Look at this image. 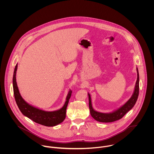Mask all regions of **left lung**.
<instances>
[{
	"label": "left lung",
	"instance_id": "1",
	"mask_svg": "<svg viewBox=\"0 0 154 154\" xmlns=\"http://www.w3.org/2000/svg\"><path fill=\"white\" fill-rule=\"evenodd\" d=\"M137 71V81L135 84L134 89L132 97L129 100L122 106L114 110L112 112L104 113L98 112L94 110L92 106L91 98L90 94L88 93V98H89V107L90 110V114L91 116L97 121L103 123H110L113 122L116 120H118L122 119L129 111L132 109L134 107L136 102L137 100L139 91V75L138 72V69L136 67Z\"/></svg>",
	"mask_w": 154,
	"mask_h": 154
}]
</instances>
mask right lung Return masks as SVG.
Returning <instances> with one entry per match:
<instances>
[{"label": "right lung", "instance_id": "right-lung-1", "mask_svg": "<svg viewBox=\"0 0 154 154\" xmlns=\"http://www.w3.org/2000/svg\"><path fill=\"white\" fill-rule=\"evenodd\" d=\"M18 64L16 65L13 76V89L17 104L22 114L33 122L48 127L57 126L63 122L66 118V111L72 91L69 90L64 106L59 110L48 111L35 107L26 103L21 97L16 81Z\"/></svg>", "mask_w": 154, "mask_h": 154}]
</instances>
